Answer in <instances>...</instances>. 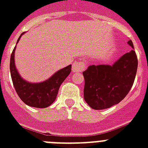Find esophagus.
Instances as JSON below:
<instances>
[{
  "mask_svg": "<svg viewBox=\"0 0 148 148\" xmlns=\"http://www.w3.org/2000/svg\"><path fill=\"white\" fill-rule=\"evenodd\" d=\"M84 68V64L83 62H74L72 66V71L75 72L81 71Z\"/></svg>",
  "mask_w": 148,
  "mask_h": 148,
  "instance_id": "1",
  "label": "esophagus"
}]
</instances>
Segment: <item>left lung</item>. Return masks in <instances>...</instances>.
Returning <instances> with one entry per match:
<instances>
[{
    "mask_svg": "<svg viewBox=\"0 0 148 148\" xmlns=\"http://www.w3.org/2000/svg\"><path fill=\"white\" fill-rule=\"evenodd\" d=\"M127 44L133 50L112 65H90L83 72L84 97L93 109H107L117 104L131 90L138 69V58L132 41L129 40Z\"/></svg>",
    "mask_w": 148,
    "mask_h": 148,
    "instance_id": "8db88e82",
    "label": "left lung"
}]
</instances>
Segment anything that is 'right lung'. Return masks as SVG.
Wrapping results in <instances>:
<instances>
[{
    "label": "right lung",
    "mask_w": 148,
    "mask_h": 148,
    "mask_svg": "<svg viewBox=\"0 0 148 148\" xmlns=\"http://www.w3.org/2000/svg\"><path fill=\"white\" fill-rule=\"evenodd\" d=\"M24 33L20 35L17 44ZM15 49L16 46L10 56V71L13 84L17 95L27 105L37 108H47L56 100L60 86L71 71V65L58 71L45 81L31 83L21 77L17 71L14 62Z\"/></svg>",
    "instance_id": "add662e5"
}]
</instances>
